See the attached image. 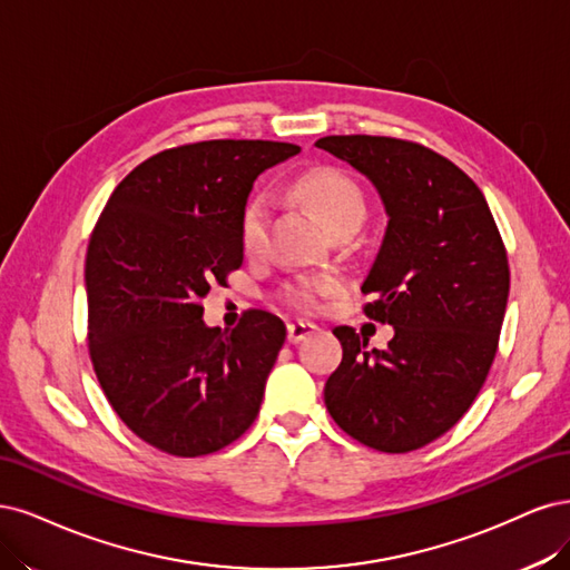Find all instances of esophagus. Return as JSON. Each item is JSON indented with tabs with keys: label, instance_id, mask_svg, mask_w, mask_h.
<instances>
[{
	"label": "esophagus",
	"instance_id": "obj_1",
	"mask_svg": "<svg viewBox=\"0 0 570 570\" xmlns=\"http://www.w3.org/2000/svg\"><path fill=\"white\" fill-rule=\"evenodd\" d=\"M317 326L312 322H291L286 326V334H288V343H301L305 341L309 334H315Z\"/></svg>",
	"mask_w": 570,
	"mask_h": 570
}]
</instances>
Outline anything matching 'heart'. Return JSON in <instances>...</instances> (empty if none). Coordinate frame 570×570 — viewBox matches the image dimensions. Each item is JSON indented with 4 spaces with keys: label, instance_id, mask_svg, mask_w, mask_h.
<instances>
[{
    "label": "heart",
    "instance_id": "1",
    "mask_svg": "<svg viewBox=\"0 0 570 570\" xmlns=\"http://www.w3.org/2000/svg\"><path fill=\"white\" fill-rule=\"evenodd\" d=\"M293 191L309 208H315L328 227H334L347 215H364V198L355 181L336 168H315L301 175ZM269 204L263 194L248 198L242 215V246L246 253H258L265 246ZM341 288L336 277H303L288 286V301L298 307H317L322 298Z\"/></svg>",
    "mask_w": 570,
    "mask_h": 570
}]
</instances>
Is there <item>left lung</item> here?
<instances>
[{
  "label": "left lung",
  "mask_w": 570,
  "mask_h": 570,
  "mask_svg": "<svg viewBox=\"0 0 570 570\" xmlns=\"http://www.w3.org/2000/svg\"><path fill=\"white\" fill-rule=\"evenodd\" d=\"M315 146L383 200L389 227L362 293L374 296L366 317L395 328L385 351L334 328L343 360L324 385L326 410L366 448L412 452L448 433L483 389L509 298L507 248L483 191L445 156L372 135Z\"/></svg>",
  "instance_id": "8db88e82"
}]
</instances>
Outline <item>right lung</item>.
Listing matches in <instances>:
<instances>
[{"label": "right lung", "instance_id": "add662e5", "mask_svg": "<svg viewBox=\"0 0 570 570\" xmlns=\"http://www.w3.org/2000/svg\"><path fill=\"white\" fill-rule=\"evenodd\" d=\"M298 151L263 139L165 149L120 181L89 236V357L125 426L160 452H217L261 412L284 322L248 309L223 332L200 301L244 263L255 177Z\"/></svg>", "mask_w": 570, "mask_h": 570}]
</instances>
